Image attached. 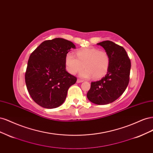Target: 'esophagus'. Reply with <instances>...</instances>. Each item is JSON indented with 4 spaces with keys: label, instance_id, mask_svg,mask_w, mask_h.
<instances>
[{
    "label": "esophagus",
    "instance_id": "34e87169",
    "mask_svg": "<svg viewBox=\"0 0 153 153\" xmlns=\"http://www.w3.org/2000/svg\"><path fill=\"white\" fill-rule=\"evenodd\" d=\"M84 82V80H80V79H78V80H77V81H76V82H77V83H80V82Z\"/></svg>",
    "mask_w": 153,
    "mask_h": 153
}]
</instances>
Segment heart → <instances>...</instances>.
<instances>
[{
    "mask_svg": "<svg viewBox=\"0 0 153 153\" xmlns=\"http://www.w3.org/2000/svg\"><path fill=\"white\" fill-rule=\"evenodd\" d=\"M76 57L71 52L66 53L65 65L67 71L75 75L83 69L80 76L82 78L93 76L98 79L104 76L110 66V59L107 52L95 48H84L76 52Z\"/></svg>",
    "mask_w": 153,
    "mask_h": 153,
    "instance_id": "b5f03b06",
    "label": "heart"
}]
</instances>
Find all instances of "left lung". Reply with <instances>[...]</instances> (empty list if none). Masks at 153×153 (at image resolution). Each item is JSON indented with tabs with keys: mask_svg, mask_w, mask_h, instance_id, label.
<instances>
[{
	"mask_svg": "<svg viewBox=\"0 0 153 153\" xmlns=\"http://www.w3.org/2000/svg\"><path fill=\"white\" fill-rule=\"evenodd\" d=\"M100 45L110 56L107 74L101 80L91 82L87 97L92 103L106 105L118 99L126 90L129 81L131 61L124 48L111 41H104Z\"/></svg>",
	"mask_w": 153,
	"mask_h": 153,
	"instance_id": "8db88e82",
	"label": "left lung"
}]
</instances>
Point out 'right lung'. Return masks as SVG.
Wrapping results in <instances>:
<instances>
[{"instance_id": "add662e5", "label": "right lung", "mask_w": 153, "mask_h": 153, "mask_svg": "<svg viewBox=\"0 0 153 153\" xmlns=\"http://www.w3.org/2000/svg\"><path fill=\"white\" fill-rule=\"evenodd\" d=\"M71 41L62 38L45 41L29 59L25 79L32 99L45 108H54L65 101L68 90L75 84L76 78L66 70L65 56Z\"/></svg>"}]
</instances>
